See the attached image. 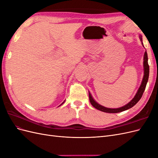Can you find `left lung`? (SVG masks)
Segmentation results:
<instances>
[{
  "label": "left lung",
  "instance_id": "1",
  "mask_svg": "<svg viewBox=\"0 0 158 158\" xmlns=\"http://www.w3.org/2000/svg\"><path fill=\"white\" fill-rule=\"evenodd\" d=\"M139 37H140V40L142 42V44L143 46H144V45H143V43H142V36L140 35ZM144 77H143L142 82V84L140 85L139 89H138L135 98H134L128 104H127L126 106H123L122 107H120V108H117V109L106 108L103 106H100L99 104H98L96 102H95V100L93 99L92 95H91L90 93L89 92V102H90L91 104L92 105L93 107H94L95 109L99 110V111H102L103 112H106V113H119V112H122V111H125V110H127L128 109L134 106H135V105L138 102V101H139V100L141 99L142 95H143V93H144V90L146 89L148 78H149L150 69H149V65H148V54H147L146 51H145L144 56Z\"/></svg>",
  "mask_w": 158,
  "mask_h": 158
}]
</instances>
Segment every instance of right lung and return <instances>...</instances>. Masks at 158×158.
Returning a JSON list of instances; mask_svg holds the SVG:
<instances>
[{
	"label": "right lung",
	"instance_id": "1",
	"mask_svg": "<svg viewBox=\"0 0 158 158\" xmlns=\"http://www.w3.org/2000/svg\"><path fill=\"white\" fill-rule=\"evenodd\" d=\"M64 102H63V103H64ZM63 103H62V104H63ZM62 104H61V105H62Z\"/></svg>",
	"mask_w": 158,
	"mask_h": 158
}]
</instances>
